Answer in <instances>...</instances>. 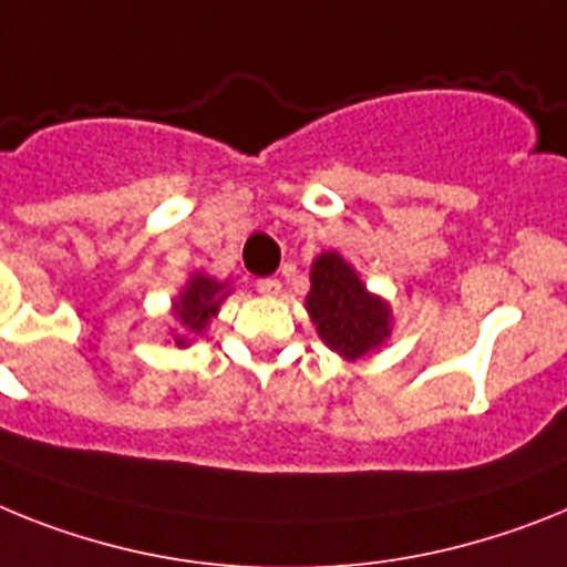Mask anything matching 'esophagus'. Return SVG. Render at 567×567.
Masks as SVG:
<instances>
[{
	"label": "esophagus",
	"instance_id": "esophagus-1",
	"mask_svg": "<svg viewBox=\"0 0 567 567\" xmlns=\"http://www.w3.org/2000/svg\"><path fill=\"white\" fill-rule=\"evenodd\" d=\"M256 291H259L261 297H279V293H282V282H279V279H259V282H256Z\"/></svg>",
	"mask_w": 567,
	"mask_h": 567
}]
</instances>
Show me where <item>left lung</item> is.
Instances as JSON below:
<instances>
[{
	"label": "left lung",
	"mask_w": 567,
	"mask_h": 567,
	"mask_svg": "<svg viewBox=\"0 0 567 567\" xmlns=\"http://www.w3.org/2000/svg\"><path fill=\"white\" fill-rule=\"evenodd\" d=\"M306 311L317 334L346 363L383 349L392 337V302L369 291L351 261L326 250L311 261V291Z\"/></svg>",
	"instance_id": "8db88e82"
}]
</instances>
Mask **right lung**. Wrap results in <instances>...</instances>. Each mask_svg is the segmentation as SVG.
<instances>
[{
  "instance_id": "add662e5",
  "label": "right lung",
  "mask_w": 567,
  "mask_h": 567,
  "mask_svg": "<svg viewBox=\"0 0 567 567\" xmlns=\"http://www.w3.org/2000/svg\"><path fill=\"white\" fill-rule=\"evenodd\" d=\"M230 293V282H218L216 276L195 270L169 306V317H173L169 334L175 346L189 349L193 337H202L210 328L213 317H218V308Z\"/></svg>"
}]
</instances>
